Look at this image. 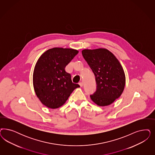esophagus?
Here are the masks:
<instances>
[{"label":"esophagus","mask_w":155,"mask_h":155,"mask_svg":"<svg viewBox=\"0 0 155 155\" xmlns=\"http://www.w3.org/2000/svg\"><path fill=\"white\" fill-rule=\"evenodd\" d=\"M79 84L80 85V87H83V83H82V82H80V83H79Z\"/></svg>","instance_id":"34e87169"}]
</instances>
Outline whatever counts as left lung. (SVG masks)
<instances>
[{"instance_id":"8db88e82","label":"left lung","mask_w":155,"mask_h":155,"mask_svg":"<svg viewBox=\"0 0 155 155\" xmlns=\"http://www.w3.org/2000/svg\"><path fill=\"white\" fill-rule=\"evenodd\" d=\"M81 52L95 75L96 90L90 95L91 99L99 106L110 105L120 97L125 87L122 66L115 55L105 48L84 50Z\"/></svg>"}]
</instances>
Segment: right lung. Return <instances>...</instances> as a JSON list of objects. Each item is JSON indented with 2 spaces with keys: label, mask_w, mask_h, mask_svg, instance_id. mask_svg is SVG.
Returning <instances> with one entry per match:
<instances>
[{
  "label": "right lung",
  "mask_w": 155,
  "mask_h": 155,
  "mask_svg": "<svg viewBox=\"0 0 155 155\" xmlns=\"http://www.w3.org/2000/svg\"><path fill=\"white\" fill-rule=\"evenodd\" d=\"M79 51L71 48H53L41 55L35 65L33 84L43 104L55 109L63 105L78 84L72 83L65 71Z\"/></svg>",
  "instance_id": "add662e5"
}]
</instances>
